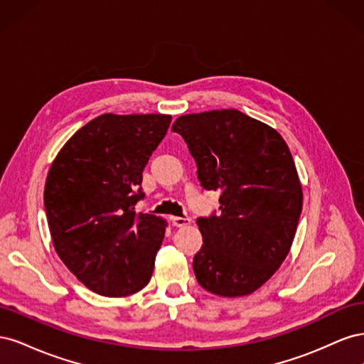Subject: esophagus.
<instances>
[{
  "label": "esophagus",
  "instance_id": "esophagus-1",
  "mask_svg": "<svg viewBox=\"0 0 364 364\" xmlns=\"http://www.w3.org/2000/svg\"><path fill=\"white\" fill-rule=\"evenodd\" d=\"M173 225L178 226V228H183V226H188L191 223V218L190 217H173Z\"/></svg>",
  "mask_w": 364,
  "mask_h": 364
}]
</instances>
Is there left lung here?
Segmentation results:
<instances>
[{"instance_id": "left-lung-1", "label": "left lung", "mask_w": 364, "mask_h": 364, "mask_svg": "<svg viewBox=\"0 0 364 364\" xmlns=\"http://www.w3.org/2000/svg\"><path fill=\"white\" fill-rule=\"evenodd\" d=\"M171 130L188 146L200 185L220 191V214L197 218L203 245L193 261L196 279L217 296L250 294L289 255L301 217L289 146L237 109L182 115Z\"/></svg>"}]
</instances>
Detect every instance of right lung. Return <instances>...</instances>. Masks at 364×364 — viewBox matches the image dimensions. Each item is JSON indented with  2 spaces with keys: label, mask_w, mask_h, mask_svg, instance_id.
Returning <instances> with one entry per match:
<instances>
[{
  "label": "right lung",
  "mask_w": 364,
  "mask_h": 364,
  "mask_svg": "<svg viewBox=\"0 0 364 364\" xmlns=\"http://www.w3.org/2000/svg\"><path fill=\"white\" fill-rule=\"evenodd\" d=\"M170 115L103 114L79 129L53 161L46 190L54 249L87 289L109 297L149 284L165 222L136 214L142 171Z\"/></svg>",
  "instance_id": "right-lung-1"
}]
</instances>
